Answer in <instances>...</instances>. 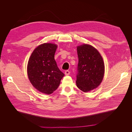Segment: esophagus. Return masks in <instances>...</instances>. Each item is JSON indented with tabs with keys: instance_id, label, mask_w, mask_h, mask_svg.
I'll list each match as a JSON object with an SVG mask.
<instances>
[{
	"instance_id": "34e87169",
	"label": "esophagus",
	"mask_w": 132,
	"mask_h": 132,
	"mask_svg": "<svg viewBox=\"0 0 132 132\" xmlns=\"http://www.w3.org/2000/svg\"><path fill=\"white\" fill-rule=\"evenodd\" d=\"M70 74V71L69 70L65 71V75H69Z\"/></svg>"
}]
</instances>
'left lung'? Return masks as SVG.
<instances>
[{"mask_svg": "<svg viewBox=\"0 0 132 132\" xmlns=\"http://www.w3.org/2000/svg\"><path fill=\"white\" fill-rule=\"evenodd\" d=\"M79 59L76 84L85 93L101 84L105 74V64L101 55L94 47L88 44L77 46Z\"/></svg>", "mask_w": 132, "mask_h": 132, "instance_id": "8db88e82", "label": "left lung"}]
</instances>
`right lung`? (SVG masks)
I'll return each mask as SVG.
<instances>
[{
    "mask_svg": "<svg viewBox=\"0 0 132 132\" xmlns=\"http://www.w3.org/2000/svg\"><path fill=\"white\" fill-rule=\"evenodd\" d=\"M58 46L45 43L37 46L31 53L27 66L31 84L43 94H52L64 76L58 68L54 54Z\"/></svg>",
    "mask_w": 132,
    "mask_h": 132,
    "instance_id": "1",
    "label": "right lung"
}]
</instances>
